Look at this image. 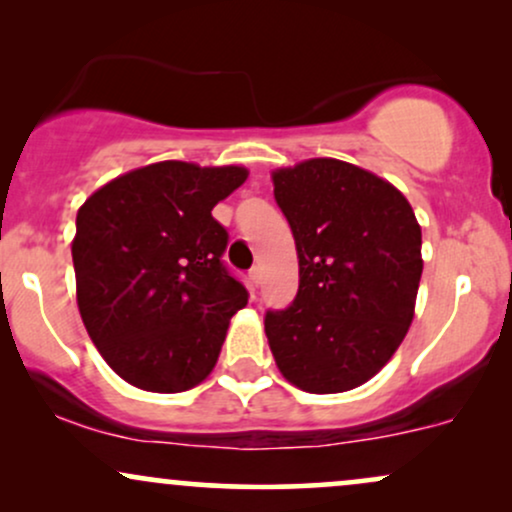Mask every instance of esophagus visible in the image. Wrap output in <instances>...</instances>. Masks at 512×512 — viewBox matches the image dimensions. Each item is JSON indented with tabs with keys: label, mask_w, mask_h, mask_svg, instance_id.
<instances>
[{
	"label": "esophagus",
	"mask_w": 512,
	"mask_h": 512,
	"mask_svg": "<svg viewBox=\"0 0 512 512\" xmlns=\"http://www.w3.org/2000/svg\"><path fill=\"white\" fill-rule=\"evenodd\" d=\"M260 281H262V269L260 267H252L250 269V284L257 289V286H260Z\"/></svg>",
	"instance_id": "34e87169"
}]
</instances>
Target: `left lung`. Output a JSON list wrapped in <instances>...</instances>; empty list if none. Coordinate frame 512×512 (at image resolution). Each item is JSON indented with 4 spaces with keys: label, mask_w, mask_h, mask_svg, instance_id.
<instances>
[{
    "label": "left lung",
    "mask_w": 512,
    "mask_h": 512,
    "mask_svg": "<svg viewBox=\"0 0 512 512\" xmlns=\"http://www.w3.org/2000/svg\"><path fill=\"white\" fill-rule=\"evenodd\" d=\"M272 180L301 279L289 308L264 315L269 349L305 392L354 390L409 330L424 269L421 228L397 187L337 158H310Z\"/></svg>",
    "instance_id": "1"
}]
</instances>
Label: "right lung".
Returning a JSON list of instances; mask_svg holds the SVG:
<instances>
[{"instance_id":"1","label":"right lung","mask_w":512,"mask_h":512,"mask_svg":"<svg viewBox=\"0 0 512 512\" xmlns=\"http://www.w3.org/2000/svg\"><path fill=\"white\" fill-rule=\"evenodd\" d=\"M248 170L163 161L120 175L76 214V303L88 337L129 385L185 392L216 366L248 289L223 264L211 209Z\"/></svg>"}]
</instances>
